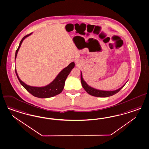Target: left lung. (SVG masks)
<instances>
[{
    "label": "left lung",
    "mask_w": 149,
    "mask_h": 149,
    "mask_svg": "<svg viewBox=\"0 0 149 149\" xmlns=\"http://www.w3.org/2000/svg\"><path fill=\"white\" fill-rule=\"evenodd\" d=\"M81 82L82 86L83 88L85 89V90L89 94V95L95 96V97H108L111 96L113 95H115L118 92L120 91L122 89L124 86L126 85V84L122 86L121 88H118L116 90L112 91H107L99 90L95 89L94 88L91 87V86L88 85L85 81L82 78V72H81Z\"/></svg>",
    "instance_id": "obj_1"
}]
</instances>
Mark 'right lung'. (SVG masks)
I'll return each instance as SVG.
<instances>
[{"mask_svg": "<svg viewBox=\"0 0 149 149\" xmlns=\"http://www.w3.org/2000/svg\"><path fill=\"white\" fill-rule=\"evenodd\" d=\"M32 33H31L27 36H24L22 39L20 41L18 49L16 51L15 58V59L16 58L19 49L22 44L23 41L26 38L29 36ZM74 67H75V63L72 62L68 65V67L63 69V70L59 73L58 75L55 78L54 80L51 83H50L49 85L44 87H40L27 85V84H26L25 83H24L22 81L20 80L19 77H18L17 72H16V68H15V72L19 82L28 92H29L31 95H34V97H36L38 98H46L52 97L56 95H58L62 92L64 87L65 80L68 77V75L69 74V73L72 71V68Z\"/></svg>", "mask_w": 149, "mask_h": 149, "instance_id": "add662e5", "label": "right lung"}]
</instances>
